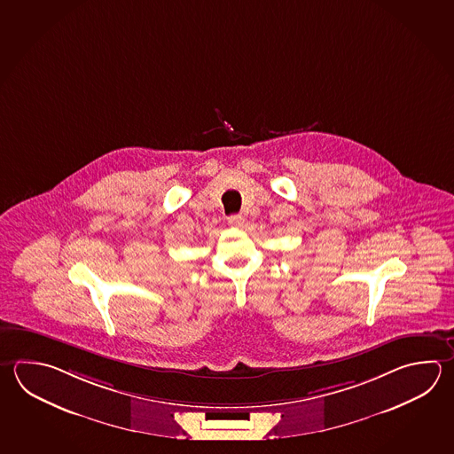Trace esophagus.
<instances>
[{
  "instance_id": "1",
  "label": "esophagus",
  "mask_w": 454,
  "mask_h": 454,
  "mask_svg": "<svg viewBox=\"0 0 454 454\" xmlns=\"http://www.w3.org/2000/svg\"><path fill=\"white\" fill-rule=\"evenodd\" d=\"M246 222V218L242 216V215H231L230 218H228V223L231 224L232 228H240L242 224Z\"/></svg>"
}]
</instances>
